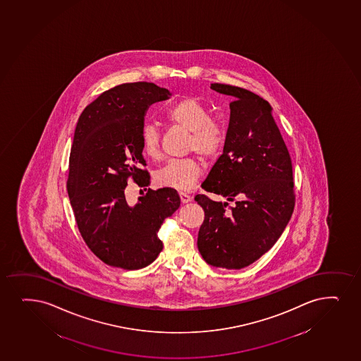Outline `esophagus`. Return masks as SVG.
<instances>
[{"mask_svg": "<svg viewBox=\"0 0 361 361\" xmlns=\"http://www.w3.org/2000/svg\"><path fill=\"white\" fill-rule=\"evenodd\" d=\"M180 200H181V203H188L192 200V195H188L186 192H180Z\"/></svg>", "mask_w": 361, "mask_h": 361, "instance_id": "esophagus-1", "label": "esophagus"}]
</instances>
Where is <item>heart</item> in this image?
Listing matches in <instances>:
<instances>
[{
	"instance_id": "obj_1",
	"label": "heart",
	"mask_w": 361,
	"mask_h": 361,
	"mask_svg": "<svg viewBox=\"0 0 361 361\" xmlns=\"http://www.w3.org/2000/svg\"><path fill=\"white\" fill-rule=\"evenodd\" d=\"M170 123L191 132L188 139V151H195L200 157L212 159L224 149L225 129L212 121L210 111L197 99L187 98L176 102L166 111ZM140 142L147 157L157 159L161 154L159 133L153 124L146 123L141 128ZM202 169L195 158L170 161L156 173V183L161 187H170L180 191H188L200 178Z\"/></svg>"
}]
</instances>
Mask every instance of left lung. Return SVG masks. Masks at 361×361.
<instances>
[{"label":"left lung","instance_id":"1","mask_svg":"<svg viewBox=\"0 0 361 361\" xmlns=\"http://www.w3.org/2000/svg\"><path fill=\"white\" fill-rule=\"evenodd\" d=\"M212 90L233 98L224 153L195 200L205 212L198 250L214 267L240 269L276 244L295 207L293 163L269 102L250 90L212 83Z\"/></svg>","mask_w":361,"mask_h":361}]
</instances>
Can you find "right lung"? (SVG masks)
Returning a JSON list of instances; mask_svg holds the SVG:
<instances>
[{
	"label": "right lung",
	"instance_id": "obj_1",
	"mask_svg": "<svg viewBox=\"0 0 361 361\" xmlns=\"http://www.w3.org/2000/svg\"><path fill=\"white\" fill-rule=\"evenodd\" d=\"M154 83L116 85L85 107L70 153L68 193L83 240L102 262L123 269L149 266L163 249L158 231L180 207L174 188H149L135 206L125 200L130 178L149 185L140 142L146 111L170 98Z\"/></svg>",
	"mask_w": 361,
	"mask_h": 361
}]
</instances>
